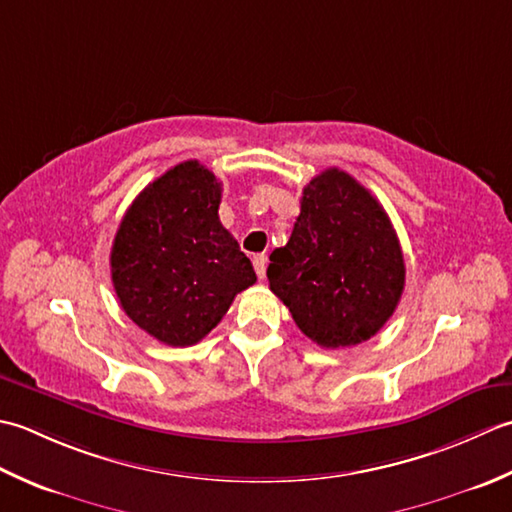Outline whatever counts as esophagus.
I'll return each instance as SVG.
<instances>
[{
	"label": "esophagus",
	"mask_w": 512,
	"mask_h": 512,
	"mask_svg": "<svg viewBox=\"0 0 512 512\" xmlns=\"http://www.w3.org/2000/svg\"><path fill=\"white\" fill-rule=\"evenodd\" d=\"M254 269H256L258 278H265V271H267V256L265 254L254 256Z\"/></svg>",
	"instance_id": "obj_1"
}]
</instances>
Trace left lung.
I'll return each instance as SVG.
<instances>
[{
  "instance_id": "left-lung-1",
  "label": "left lung",
  "mask_w": 512,
  "mask_h": 512,
  "mask_svg": "<svg viewBox=\"0 0 512 512\" xmlns=\"http://www.w3.org/2000/svg\"><path fill=\"white\" fill-rule=\"evenodd\" d=\"M269 260V289L325 349L369 340L402 298L398 234L378 198L338 168L307 183L294 232Z\"/></svg>"
}]
</instances>
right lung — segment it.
<instances>
[{
  "label": "right lung",
  "mask_w": 512,
  "mask_h": 512,
  "mask_svg": "<svg viewBox=\"0 0 512 512\" xmlns=\"http://www.w3.org/2000/svg\"><path fill=\"white\" fill-rule=\"evenodd\" d=\"M221 183L183 161L134 198L114 236L112 285L128 318L170 347L203 340L256 271L218 218Z\"/></svg>",
  "instance_id": "1"
}]
</instances>
